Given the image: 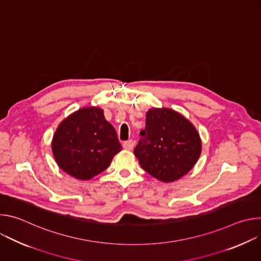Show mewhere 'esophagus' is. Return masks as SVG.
Returning <instances> with one entry per match:
<instances>
[{"label":"esophagus","mask_w":261,"mask_h":261,"mask_svg":"<svg viewBox=\"0 0 261 261\" xmlns=\"http://www.w3.org/2000/svg\"><path fill=\"white\" fill-rule=\"evenodd\" d=\"M133 146H134V142H133L132 139H129V140L123 142V147L125 148V150L130 151V150H132Z\"/></svg>","instance_id":"34e87169"}]
</instances>
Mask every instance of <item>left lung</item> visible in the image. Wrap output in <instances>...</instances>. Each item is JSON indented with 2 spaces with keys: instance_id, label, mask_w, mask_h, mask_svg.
<instances>
[{
  "instance_id": "obj_1",
  "label": "left lung",
  "mask_w": 261,
  "mask_h": 261,
  "mask_svg": "<svg viewBox=\"0 0 261 261\" xmlns=\"http://www.w3.org/2000/svg\"><path fill=\"white\" fill-rule=\"evenodd\" d=\"M140 136L134 155L147 173L164 182L187 174L201 154V139L194 125L170 108L148 109Z\"/></svg>"
}]
</instances>
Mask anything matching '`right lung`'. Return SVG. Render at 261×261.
<instances>
[{"label": "right lung", "mask_w": 261, "mask_h": 261, "mask_svg": "<svg viewBox=\"0 0 261 261\" xmlns=\"http://www.w3.org/2000/svg\"><path fill=\"white\" fill-rule=\"evenodd\" d=\"M121 150L116 129L97 106L81 108L64 119L51 140L58 166L82 180L105 170Z\"/></svg>", "instance_id": "right-lung-1"}]
</instances>
